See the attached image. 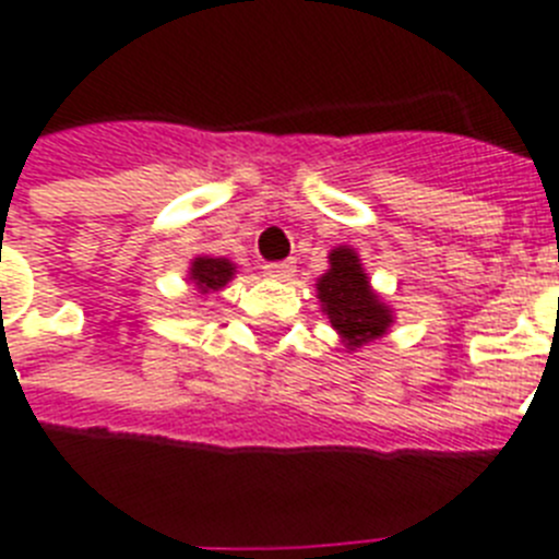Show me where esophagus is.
<instances>
[{
	"label": "esophagus",
	"instance_id": "esophagus-1",
	"mask_svg": "<svg viewBox=\"0 0 559 559\" xmlns=\"http://www.w3.org/2000/svg\"><path fill=\"white\" fill-rule=\"evenodd\" d=\"M264 273L270 278H289L295 273V261H275V264H266Z\"/></svg>",
	"mask_w": 559,
	"mask_h": 559
}]
</instances>
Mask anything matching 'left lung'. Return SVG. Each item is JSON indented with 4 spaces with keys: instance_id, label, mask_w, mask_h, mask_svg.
<instances>
[{
    "instance_id": "8db88e82",
    "label": "left lung",
    "mask_w": 559,
    "mask_h": 559,
    "mask_svg": "<svg viewBox=\"0 0 559 559\" xmlns=\"http://www.w3.org/2000/svg\"><path fill=\"white\" fill-rule=\"evenodd\" d=\"M329 264L332 270L318 281V298L332 326L346 337V346L360 348L368 340L382 337L391 326V312L371 293L357 252L337 247L329 255Z\"/></svg>"
}]
</instances>
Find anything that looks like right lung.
I'll return each mask as SVG.
<instances>
[{"label":"right lung","instance_id":"obj_1","mask_svg":"<svg viewBox=\"0 0 559 559\" xmlns=\"http://www.w3.org/2000/svg\"><path fill=\"white\" fill-rule=\"evenodd\" d=\"M233 273H236V266L227 259H207V255H202V259H197L191 264V281L202 293H211V289L216 293V289H222L233 278Z\"/></svg>","mask_w":559,"mask_h":559}]
</instances>
